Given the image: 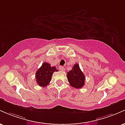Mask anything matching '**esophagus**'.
<instances>
[{
    "label": "esophagus",
    "mask_w": 125,
    "mask_h": 125,
    "mask_svg": "<svg viewBox=\"0 0 125 125\" xmlns=\"http://www.w3.org/2000/svg\"><path fill=\"white\" fill-rule=\"evenodd\" d=\"M59 69L60 71H64V67L62 66H59Z\"/></svg>",
    "instance_id": "esophagus-1"
}]
</instances>
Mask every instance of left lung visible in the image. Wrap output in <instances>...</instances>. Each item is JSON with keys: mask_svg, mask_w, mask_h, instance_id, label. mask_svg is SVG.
Wrapping results in <instances>:
<instances>
[{"mask_svg": "<svg viewBox=\"0 0 125 125\" xmlns=\"http://www.w3.org/2000/svg\"><path fill=\"white\" fill-rule=\"evenodd\" d=\"M67 77L69 84L74 88L81 89L84 86L85 76L77 63L74 64L72 69L67 72Z\"/></svg>", "mask_w": 125, "mask_h": 125, "instance_id": "1", "label": "left lung"}]
</instances>
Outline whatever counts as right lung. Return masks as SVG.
Wrapping results in <instances>:
<instances>
[{
  "label": "right lung",
  "instance_id": "right-lung-1",
  "mask_svg": "<svg viewBox=\"0 0 125 125\" xmlns=\"http://www.w3.org/2000/svg\"><path fill=\"white\" fill-rule=\"evenodd\" d=\"M58 71L55 66H51V64L47 62L43 63L36 73V80L37 83L40 86H46L49 84L54 72Z\"/></svg>",
  "mask_w": 125,
  "mask_h": 125
}]
</instances>
